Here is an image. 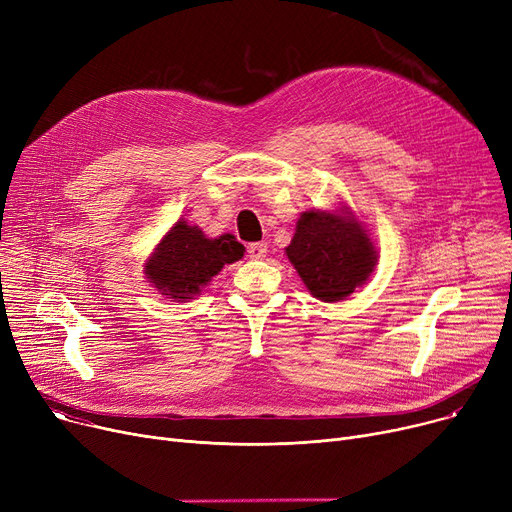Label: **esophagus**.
Wrapping results in <instances>:
<instances>
[{"label": "esophagus", "mask_w": 512, "mask_h": 512, "mask_svg": "<svg viewBox=\"0 0 512 512\" xmlns=\"http://www.w3.org/2000/svg\"><path fill=\"white\" fill-rule=\"evenodd\" d=\"M247 253L251 259H263L267 255V245L265 242H253V245H249Z\"/></svg>", "instance_id": "34e87169"}]
</instances>
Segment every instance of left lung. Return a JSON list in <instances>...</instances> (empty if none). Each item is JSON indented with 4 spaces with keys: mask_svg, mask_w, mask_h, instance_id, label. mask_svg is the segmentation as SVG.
<instances>
[{
    "mask_svg": "<svg viewBox=\"0 0 512 512\" xmlns=\"http://www.w3.org/2000/svg\"><path fill=\"white\" fill-rule=\"evenodd\" d=\"M286 255L307 290L324 303L344 301L371 276L378 251L353 211L301 213Z\"/></svg>",
    "mask_w": 512,
    "mask_h": 512,
    "instance_id": "8db88e82",
    "label": "left lung"
}]
</instances>
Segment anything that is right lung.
<instances>
[{
  "instance_id": "right-lung-1",
  "label": "right lung",
  "mask_w": 512,
  "mask_h": 512,
  "mask_svg": "<svg viewBox=\"0 0 512 512\" xmlns=\"http://www.w3.org/2000/svg\"><path fill=\"white\" fill-rule=\"evenodd\" d=\"M242 255L245 247L232 234L207 238L199 226L180 220L147 259L145 274L168 299L188 301L197 297L226 263H234Z\"/></svg>"
}]
</instances>
